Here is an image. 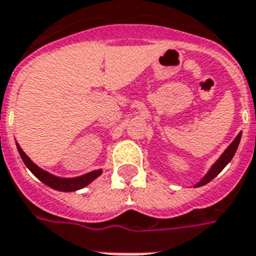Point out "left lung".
Returning <instances> with one entry per match:
<instances>
[{"instance_id":"obj_1","label":"left lung","mask_w":256,"mask_h":256,"mask_svg":"<svg viewBox=\"0 0 256 256\" xmlns=\"http://www.w3.org/2000/svg\"><path fill=\"white\" fill-rule=\"evenodd\" d=\"M240 136H242V132H240V134L236 135V138L234 139L232 144H230V146L225 150V152L222 154L221 158H220V159H218V160L216 162L213 166H212V168L209 170V172H208L206 175L202 178V180H201L200 182H197L194 186H205V184H208V182H210V180H213V178H214L216 176H217L218 174H220V172H221L222 170H224V168L228 166V164H229V162L232 160V156H234V154H236V148H238Z\"/></svg>"}]
</instances>
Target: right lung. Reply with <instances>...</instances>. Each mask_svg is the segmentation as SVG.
Masks as SVG:
<instances>
[{
    "mask_svg": "<svg viewBox=\"0 0 256 256\" xmlns=\"http://www.w3.org/2000/svg\"><path fill=\"white\" fill-rule=\"evenodd\" d=\"M16 147H18L20 155V158H22L24 163L26 164V167L28 168V170H30L42 182H44L46 186H48L50 188L56 189V190H60V192H72V190H78V189L84 188V186H88L89 182H92L96 178H98V176L102 174L101 170H97V171H92L89 172V174H86V175L78 176V178H56V176L51 175L48 172L43 171V170L39 168L38 166H35V164L30 160V158L27 156L18 144H16Z\"/></svg>",
    "mask_w": 256,
    "mask_h": 256,
    "instance_id": "obj_1",
    "label": "right lung"
}]
</instances>
